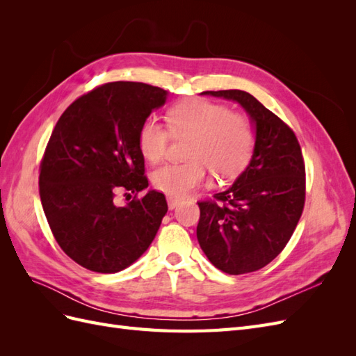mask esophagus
<instances>
[{
    "label": "esophagus",
    "mask_w": 356,
    "mask_h": 356,
    "mask_svg": "<svg viewBox=\"0 0 356 356\" xmlns=\"http://www.w3.org/2000/svg\"><path fill=\"white\" fill-rule=\"evenodd\" d=\"M179 204V200L178 199H174V197H168V207H169V209L172 211V209H175L177 207Z\"/></svg>",
    "instance_id": "1"
}]
</instances>
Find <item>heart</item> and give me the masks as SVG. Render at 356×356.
<instances>
[{
  "label": "heart",
  "instance_id": "heart-1",
  "mask_svg": "<svg viewBox=\"0 0 356 356\" xmlns=\"http://www.w3.org/2000/svg\"><path fill=\"white\" fill-rule=\"evenodd\" d=\"M174 134L193 135L186 163H166L157 168L153 186L170 197H184L200 187L208 177V165L221 175L239 172L251 157L254 131L242 114L229 113L222 104L207 99H190L168 113ZM168 131L156 117H148L139 127V152L149 163L165 154Z\"/></svg>",
  "mask_w": 356,
  "mask_h": 356
}]
</instances>
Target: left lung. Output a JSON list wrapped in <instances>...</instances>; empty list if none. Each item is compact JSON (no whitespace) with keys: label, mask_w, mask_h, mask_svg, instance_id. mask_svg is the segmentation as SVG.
Returning <instances> with one entry per match:
<instances>
[{"label":"left lung","mask_w":356,"mask_h":356,"mask_svg":"<svg viewBox=\"0 0 356 356\" xmlns=\"http://www.w3.org/2000/svg\"><path fill=\"white\" fill-rule=\"evenodd\" d=\"M239 104L255 132L250 163L215 200L199 202L197 241L224 273L260 270L293 236L305 207V161L294 132L243 90L202 92Z\"/></svg>","instance_id":"1"}]
</instances>
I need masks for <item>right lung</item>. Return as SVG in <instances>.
Masks as SVG:
<instances>
[{
  "instance_id": "obj_1",
  "label": "right lung",
  "mask_w": 356,
  "mask_h": 356,
  "mask_svg": "<svg viewBox=\"0 0 356 356\" xmlns=\"http://www.w3.org/2000/svg\"><path fill=\"white\" fill-rule=\"evenodd\" d=\"M168 92L135 81L106 83L74 101L58 120L40 166V197L56 242L98 273L134 264L168 212L165 195L148 190L126 207L115 191L148 187L139 127Z\"/></svg>"
}]
</instances>
